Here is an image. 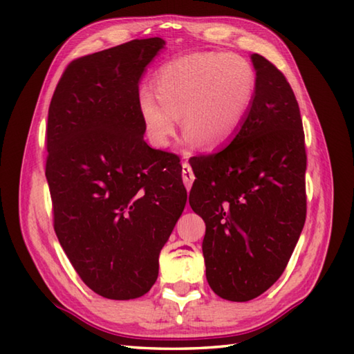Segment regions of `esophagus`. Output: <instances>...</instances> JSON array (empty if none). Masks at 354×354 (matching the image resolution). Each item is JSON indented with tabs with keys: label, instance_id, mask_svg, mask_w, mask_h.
<instances>
[{
	"label": "esophagus",
	"instance_id": "obj_1",
	"mask_svg": "<svg viewBox=\"0 0 354 354\" xmlns=\"http://www.w3.org/2000/svg\"><path fill=\"white\" fill-rule=\"evenodd\" d=\"M183 181H184L185 189L190 190L192 185H193V181H194V173L190 167V164L187 161L183 162Z\"/></svg>",
	"mask_w": 354,
	"mask_h": 354
}]
</instances>
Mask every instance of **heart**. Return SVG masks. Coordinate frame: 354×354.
Here are the masks:
<instances>
[{
	"instance_id": "b5f03b06",
	"label": "heart",
	"mask_w": 354,
	"mask_h": 354,
	"mask_svg": "<svg viewBox=\"0 0 354 354\" xmlns=\"http://www.w3.org/2000/svg\"><path fill=\"white\" fill-rule=\"evenodd\" d=\"M255 89L257 73L242 56L207 51L178 57L158 71L156 94L140 93L146 137L156 149L169 147L183 115L187 146H227L250 115Z\"/></svg>"
}]
</instances>
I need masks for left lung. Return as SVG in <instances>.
I'll list each match as a JSON object with an SVG mask.
<instances>
[{
    "instance_id": "1",
    "label": "left lung",
    "mask_w": 354,
    "mask_h": 354,
    "mask_svg": "<svg viewBox=\"0 0 354 354\" xmlns=\"http://www.w3.org/2000/svg\"><path fill=\"white\" fill-rule=\"evenodd\" d=\"M257 89L237 137L192 161L190 207L205 222L202 252L209 288L250 301L284 272L306 222V147L289 82L254 53Z\"/></svg>"
}]
</instances>
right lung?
<instances>
[{
  "label": "right lung",
  "instance_id": "1",
  "mask_svg": "<svg viewBox=\"0 0 354 354\" xmlns=\"http://www.w3.org/2000/svg\"><path fill=\"white\" fill-rule=\"evenodd\" d=\"M164 45L133 39L76 59L48 108L56 236L82 281L109 299L150 290L187 201L176 156L147 146L138 112L140 80Z\"/></svg>",
  "mask_w": 354,
  "mask_h": 354
}]
</instances>
